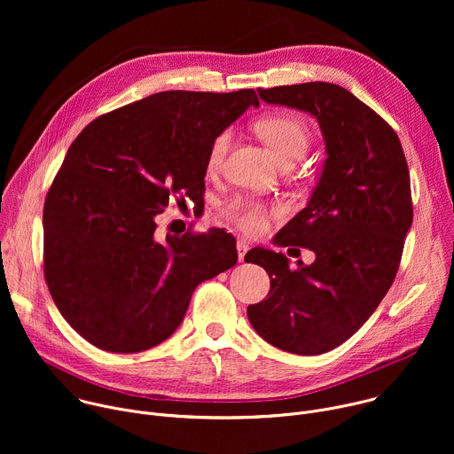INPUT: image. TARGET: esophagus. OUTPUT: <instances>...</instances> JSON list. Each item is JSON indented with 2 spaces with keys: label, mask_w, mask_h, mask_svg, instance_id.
Instances as JSON below:
<instances>
[{
  "label": "esophagus",
  "mask_w": 454,
  "mask_h": 454,
  "mask_svg": "<svg viewBox=\"0 0 454 454\" xmlns=\"http://www.w3.org/2000/svg\"><path fill=\"white\" fill-rule=\"evenodd\" d=\"M247 253V244L246 240H237V254H239V261L244 262V256Z\"/></svg>",
  "instance_id": "1"
}]
</instances>
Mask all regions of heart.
Returning a JSON list of instances; mask_svg holds the SVG:
<instances>
[{"label":"heart","instance_id":"obj_1","mask_svg":"<svg viewBox=\"0 0 454 454\" xmlns=\"http://www.w3.org/2000/svg\"><path fill=\"white\" fill-rule=\"evenodd\" d=\"M254 131L273 149V153L277 154L278 161L284 167L298 161L310 145V129L296 114L280 113V114L264 116L254 123ZM230 140H231L230 129H226V131L215 137L207 158L208 170H217L221 167L224 154L228 151ZM273 214L275 210H270L261 203H254L242 198H235L221 208V215L228 223H231L233 226H237L239 230L249 235L264 233L270 226V217Z\"/></svg>","mask_w":454,"mask_h":454}]
</instances>
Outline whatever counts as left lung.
I'll use <instances>...</instances> for the list:
<instances>
[{"label": "left lung", "instance_id": "8db88e82", "mask_svg": "<svg viewBox=\"0 0 454 454\" xmlns=\"http://www.w3.org/2000/svg\"><path fill=\"white\" fill-rule=\"evenodd\" d=\"M256 91L268 104L310 113L327 160L307 207L275 235V244L309 247L316 261L291 270L284 253L249 249L244 261L268 271L271 289L247 317L273 347L316 356L357 333L395 280L413 221L408 163L390 123L341 86Z\"/></svg>", "mask_w": 454, "mask_h": 454}]
</instances>
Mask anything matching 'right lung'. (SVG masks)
Listing matches in <instances>:
<instances>
[{"label": "right lung", "instance_id": "right-lung-1", "mask_svg": "<svg viewBox=\"0 0 454 454\" xmlns=\"http://www.w3.org/2000/svg\"><path fill=\"white\" fill-rule=\"evenodd\" d=\"M254 90L161 91L88 123L44 201V278L70 325L116 354L149 350L184 317L193 289L237 264L223 230L160 237L172 198L205 193L212 142Z\"/></svg>", "mask_w": 454, "mask_h": 454}]
</instances>
